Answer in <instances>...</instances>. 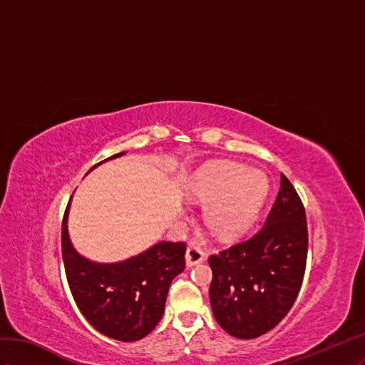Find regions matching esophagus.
Instances as JSON below:
<instances>
[{
    "label": "esophagus",
    "mask_w": 365,
    "mask_h": 365,
    "mask_svg": "<svg viewBox=\"0 0 365 365\" xmlns=\"http://www.w3.org/2000/svg\"><path fill=\"white\" fill-rule=\"evenodd\" d=\"M205 259V252L203 249L197 245V243H191L186 249V264L188 266H194L199 264Z\"/></svg>",
    "instance_id": "1"
}]
</instances>
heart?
<instances>
[{
  "label": "heart",
  "instance_id": "obj_1",
  "mask_svg": "<svg viewBox=\"0 0 365 365\" xmlns=\"http://www.w3.org/2000/svg\"><path fill=\"white\" fill-rule=\"evenodd\" d=\"M269 190L267 177L235 162H214L195 174L191 192L197 200L211 202L206 222L222 238L245 234L255 220Z\"/></svg>",
  "mask_w": 365,
  "mask_h": 365
}]
</instances>
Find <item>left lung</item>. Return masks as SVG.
Masks as SVG:
<instances>
[{
    "label": "left lung",
    "mask_w": 365,
    "mask_h": 365,
    "mask_svg": "<svg viewBox=\"0 0 365 365\" xmlns=\"http://www.w3.org/2000/svg\"><path fill=\"white\" fill-rule=\"evenodd\" d=\"M306 210L281 174L277 199L258 231L211 254L212 314L229 335L252 339L272 330L292 309L307 262Z\"/></svg>",
    "instance_id": "8db88e82"
}]
</instances>
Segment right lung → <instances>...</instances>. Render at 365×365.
<instances>
[{"label":"right lung","instance_id":"right-lung-1","mask_svg":"<svg viewBox=\"0 0 365 365\" xmlns=\"http://www.w3.org/2000/svg\"><path fill=\"white\" fill-rule=\"evenodd\" d=\"M67 210L68 205L62 218V259L81 314L98 331L113 339L131 342L147 336L163 315L171 281L183 272L186 243L162 242L127 262L96 264L73 249L67 232Z\"/></svg>","mask_w":365,"mask_h":365}]
</instances>
